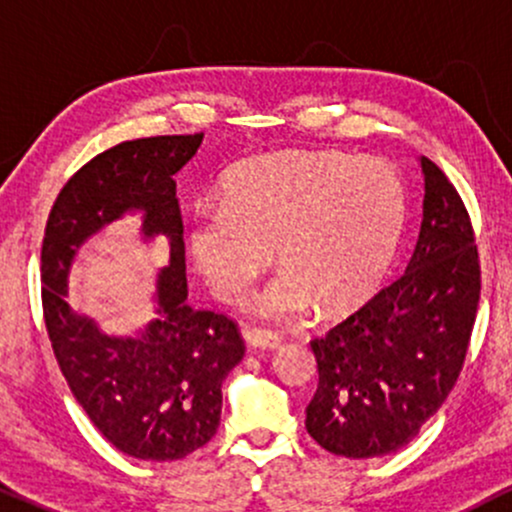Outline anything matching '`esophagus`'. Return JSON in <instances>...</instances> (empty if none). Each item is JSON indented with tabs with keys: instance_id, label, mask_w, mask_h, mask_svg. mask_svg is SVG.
Segmentation results:
<instances>
[{
	"instance_id": "obj_1",
	"label": "esophagus",
	"mask_w": 512,
	"mask_h": 512,
	"mask_svg": "<svg viewBox=\"0 0 512 512\" xmlns=\"http://www.w3.org/2000/svg\"><path fill=\"white\" fill-rule=\"evenodd\" d=\"M243 337L252 349H274V346L281 344L279 334L272 330H262V327H245Z\"/></svg>"
}]
</instances>
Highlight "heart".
<instances>
[{
  "instance_id": "obj_1",
  "label": "heart",
  "mask_w": 512,
  "mask_h": 512,
  "mask_svg": "<svg viewBox=\"0 0 512 512\" xmlns=\"http://www.w3.org/2000/svg\"><path fill=\"white\" fill-rule=\"evenodd\" d=\"M407 190L385 161L337 151H276L223 175L199 204L190 252L209 289L243 303L274 248L284 272L257 310L296 317L317 303L344 313L375 289L407 226Z\"/></svg>"
}]
</instances>
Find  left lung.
<instances>
[{"mask_svg":"<svg viewBox=\"0 0 512 512\" xmlns=\"http://www.w3.org/2000/svg\"><path fill=\"white\" fill-rule=\"evenodd\" d=\"M421 170L424 221L407 269L310 342L320 380L305 428L334 455L404 448L462 373L479 308V250L455 185L431 158Z\"/></svg>","mask_w":512,"mask_h":512,"instance_id":"obj_1","label":"left lung"}]
</instances>
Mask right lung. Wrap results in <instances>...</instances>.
<instances>
[{
    "label": "right lung",
    "instance_id": "obj_1",
    "mask_svg": "<svg viewBox=\"0 0 512 512\" xmlns=\"http://www.w3.org/2000/svg\"><path fill=\"white\" fill-rule=\"evenodd\" d=\"M197 134L134 139L103 151L64 182L40 250L43 320L69 390L108 443L137 460H180L214 438L221 383L245 354L238 322L185 303V243L173 175L197 154ZM125 210L145 216V235L171 240L159 275L158 321L137 340L104 335L68 310L73 252Z\"/></svg>",
    "mask_w": 512,
    "mask_h": 512
}]
</instances>
